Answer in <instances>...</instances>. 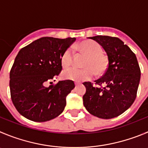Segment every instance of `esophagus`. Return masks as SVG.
Listing matches in <instances>:
<instances>
[{"instance_id":"obj_1","label":"esophagus","mask_w":148,"mask_h":148,"mask_svg":"<svg viewBox=\"0 0 148 148\" xmlns=\"http://www.w3.org/2000/svg\"><path fill=\"white\" fill-rule=\"evenodd\" d=\"M79 84V82H75V85H76V86H77V85H78Z\"/></svg>"}]
</instances>
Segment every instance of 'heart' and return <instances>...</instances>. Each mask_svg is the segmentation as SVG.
<instances>
[{
  "label": "heart",
  "mask_w": 148,
  "mask_h": 148,
  "mask_svg": "<svg viewBox=\"0 0 148 148\" xmlns=\"http://www.w3.org/2000/svg\"><path fill=\"white\" fill-rule=\"evenodd\" d=\"M79 52L88 55L83 63L85 68H71L65 70L63 77L67 79L74 81L90 80L95 75L100 76L107 71L109 67V58L103 54V47L99 43L93 40H86L77 45ZM73 52L68 48L60 58V63L63 68L69 67L73 63Z\"/></svg>",
  "instance_id": "b5f03b06"
}]
</instances>
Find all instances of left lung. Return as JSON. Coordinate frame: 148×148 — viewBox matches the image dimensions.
<instances>
[{
	"label": "left lung",
	"instance_id": "1",
	"mask_svg": "<svg viewBox=\"0 0 148 148\" xmlns=\"http://www.w3.org/2000/svg\"><path fill=\"white\" fill-rule=\"evenodd\" d=\"M89 38L101 45L110 63L105 74L95 81L100 87H94L90 82L83 83L86 88L83 104L91 114L111 119L126 111L134 101L140 81V68L135 54L120 38L108 36Z\"/></svg>",
	"mask_w": 148,
	"mask_h": 148
}]
</instances>
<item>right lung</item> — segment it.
Instances as JSON below:
<instances>
[{"label":"right lung","instance_id":"1","mask_svg":"<svg viewBox=\"0 0 148 148\" xmlns=\"http://www.w3.org/2000/svg\"><path fill=\"white\" fill-rule=\"evenodd\" d=\"M76 38L42 37L22 48L10 71V93L15 108L25 118L45 122L64 110L66 96L75 87L71 80L45 87L62 70L60 58Z\"/></svg>","mask_w":148,"mask_h":148}]
</instances>
